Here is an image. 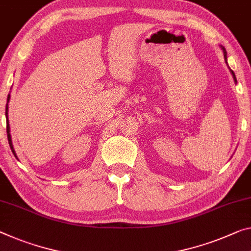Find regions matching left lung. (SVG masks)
Here are the masks:
<instances>
[{
    "mask_svg": "<svg viewBox=\"0 0 251 251\" xmlns=\"http://www.w3.org/2000/svg\"><path fill=\"white\" fill-rule=\"evenodd\" d=\"M222 49H223V52H225V58L226 59V50H225V48H222ZM231 73H232V75H233V78L236 79V76H234V73H233L232 71H231ZM236 82H237V80H236Z\"/></svg>",
    "mask_w": 251,
    "mask_h": 251,
    "instance_id": "obj_1",
    "label": "left lung"
}]
</instances>
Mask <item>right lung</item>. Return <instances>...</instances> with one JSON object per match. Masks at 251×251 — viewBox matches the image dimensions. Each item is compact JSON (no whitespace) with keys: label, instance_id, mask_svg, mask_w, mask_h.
I'll return each instance as SVG.
<instances>
[{"label":"right lung","instance_id":"1","mask_svg":"<svg viewBox=\"0 0 251 251\" xmlns=\"http://www.w3.org/2000/svg\"><path fill=\"white\" fill-rule=\"evenodd\" d=\"M9 100H10V95L7 96V102H9ZM7 109H9V107H7V104H6V107H5V117H6V133H7V140H9L10 148H11V150H12L13 155L15 156V151H14V149H13L12 140H11V134H10V126H9V119H7ZM15 157H17V156H15Z\"/></svg>","mask_w":251,"mask_h":251}]
</instances>
